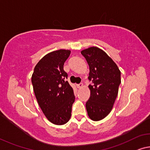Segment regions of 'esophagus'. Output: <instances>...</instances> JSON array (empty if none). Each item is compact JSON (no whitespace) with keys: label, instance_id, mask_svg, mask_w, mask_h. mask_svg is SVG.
<instances>
[{"label":"esophagus","instance_id":"34e87169","mask_svg":"<svg viewBox=\"0 0 150 150\" xmlns=\"http://www.w3.org/2000/svg\"><path fill=\"white\" fill-rule=\"evenodd\" d=\"M77 86L78 88H79V89H81V88L83 87V83H79V84H78Z\"/></svg>","mask_w":150,"mask_h":150}]
</instances>
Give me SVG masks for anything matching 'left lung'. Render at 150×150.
<instances>
[{
    "instance_id": "8db88e82",
    "label": "left lung",
    "mask_w": 150,
    "mask_h": 150,
    "mask_svg": "<svg viewBox=\"0 0 150 150\" xmlns=\"http://www.w3.org/2000/svg\"><path fill=\"white\" fill-rule=\"evenodd\" d=\"M89 67L88 79L90 97L86 103L88 116L93 121L105 118L111 112L121 83V71L105 51L96 47L81 51Z\"/></svg>"
}]
</instances>
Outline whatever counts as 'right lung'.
Here are the masks:
<instances>
[{
  "label": "right lung",
  "instance_id": "right-lung-1",
  "mask_svg": "<svg viewBox=\"0 0 150 150\" xmlns=\"http://www.w3.org/2000/svg\"><path fill=\"white\" fill-rule=\"evenodd\" d=\"M70 50L59 49L45 55L35 66L31 81L38 103L45 117L55 125L70 120L75 97L73 88L65 81L67 73L64 63Z\"/></svg>",
  "mask_w": 150,
  "mask_h": 150
}]
</instances>
